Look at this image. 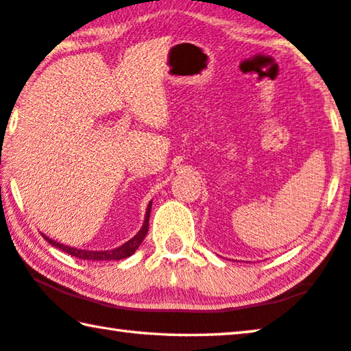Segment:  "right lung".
Returning a JSON list of instances; mask_svg holds the SVG:
<instances>
[{
    "label": "right lung",
    "mask_w": 351,
    "mask_h": 351,
    "mask_svg": "<svg viewBox=\"0 0 351 351\" xmlns=\"http://www.w3.org/2000/svg\"><path fill=\"white\" fill-rule=\"evenodd\" d=\"M150 212H152V201L150 204L147 207V213H145V219H144V224H142V228L138 234H136L132 240H128L127 243H123L122 246H119L116 249H110V251H85V249H77V247H71L63 245V243H57L49 237H46L45 234L43 239L49 243V245L56 246L58 249H62L69 255H73V257H77L80 260H122V258H127L130 255H133L136 249L141 246L142 240L145 239V235L148 232V219H150Z\"/></svg>",
    "instance_id": "1"
}]
</instances>
